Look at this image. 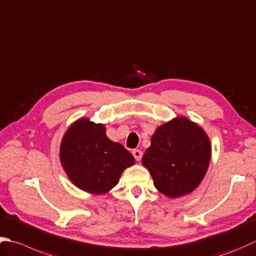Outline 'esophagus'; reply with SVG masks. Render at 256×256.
I'll return each instance as SVG.
<instances>
[{
    "mask_svg": "<svg viewBox=\"0 0 256 256\" xmlns=\"http://www.w3.org/2000/svg\"><path fill=\"white\" fill-rule=\"evenodd\" d=\"M132 154H133V156H134L135 160H136V161H140V160L142 158V151H141V150H133Z\"/></svg>",
    "mask_w": 256,
    "mask_h": 256,
    "instance_id": "34e87169",
    "label": "esophagus"
}]
</instances>
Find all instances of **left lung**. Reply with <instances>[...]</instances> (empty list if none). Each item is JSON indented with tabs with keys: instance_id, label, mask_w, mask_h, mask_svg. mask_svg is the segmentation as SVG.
Listing matches in <instances>:
<instances>
[{
	"instance_id": "1",
	"label": "left lung",
	"mask_w": 256,
	"mask_h": 256,
	"mask_svg": "<svg viewBox=\"0 0 256 256\" xmlns=\"http://www.w3.org/2000/svg\"><path fill=\"white\" fill-rule=\"evenodd\" d=\"M210 158L208 135L186 118H178L158 128L142 163L160 192L178 198L192 192L201 183Z\"/></svg>"
}]
</instances>
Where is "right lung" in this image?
<instances>
[{"label": "right lung", "instance_id": "1", "mask_svg": "<svg viewBox=\"0 0 256 256\" xmlns=\"http://www.w3.org/2000/svg\"><path fill=\"white\" fill-rule=\"evenodd\" d=\"M62 166L78 188L105 193L118 184L124 168L135 162L122 144L112 142L102 124L88 118L75 122L61 143Z\"/></svg>", "mask_w": 256, "mask_h": 256}]
</instances>
